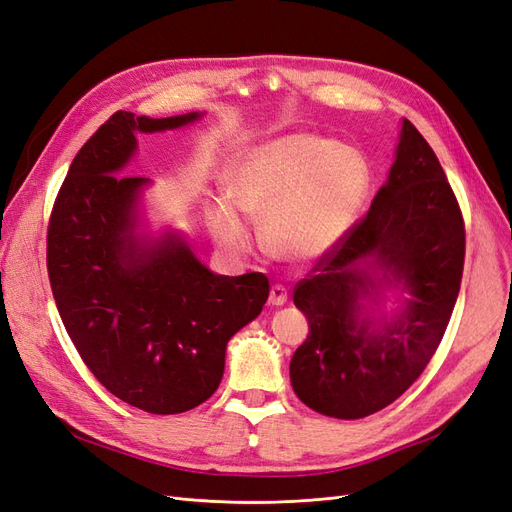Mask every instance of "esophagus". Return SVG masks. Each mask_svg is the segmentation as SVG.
<instances>
[{
  "mask_svg": "<svg viewBox=\"0 0 512 512\" xmlns=\"http://www.w3.org/2000/svg\"><path fill=\"white\" fill-rule=\"evenodd\" d=\"M286 301H288V292H286V288H284V286H280V284L271 286V290H269V303H271V305H284Z\"/></svg>",
  "mask_w": 512,
  "mask_h": 512,
  "instance_id": "obj_1",
  "label": "esophagus"
}]
</instances>
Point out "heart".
Here are the masks:
<instances>
[{
    "label": "heart",
    "instance_id": "obj_1",
    "mask_svg": "<svg viewBox=\"0 0 512 512\" xmlns=\"http://www.w3.org/2000/svg\"><path fill=\"white\" fill-rule=\"evenodd\" d=\"M226 203L207 207L215 243L241 254L262 222L265 250L290 265H316L333 254L359 222L371 192L365 153L312 132L288 134L243 151L222 177Z\"/></svg>",
    "mask_w": 512,
    "mask_h": 512
}]
</instances>
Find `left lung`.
Wrapping results in <instances>:
<instances>
[{
	"label": "left lung",
	"mask_w": 512,
	"mask_h": 512,
	"mask_svg": "<svg viewBox=\"0 0 512 512\" xmlns=\"http://www.w3.org/2000/svg\"><path fill=\"white\" fill-rule=\"evenodd\" d=\"M463 256L466 228L451 183L404 119L389 179L367 215L294 288V305L309 322L290 361L303 404L352 421L404 395L442 342ZM384 287L400 290L402 307L391 319H374L366 303Z\"/></svg>",
	"instance_id": "left-lung-1"
}]
</instances>
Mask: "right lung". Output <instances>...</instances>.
Masks as SVG:
<instances>
[{"instance_id":"1","label":"right lung","mask_w":512,"mask_h":512,"mask_svg":"<svg viewBox=\"0 0 512 512\" xmlns=\"http://www.w3.org/2000/svg\"><path fill=\"white\" fill-rule=\"evenodd\" d=\"M200 117L111 115L72 160L46 235L53 297L72 344L104 389L151 414L207 401L222 382L228 339L269 297L267 275H218L179 232L141 230L149 179L121 175L136 134Z\"/></svg>"}]
</instances>
